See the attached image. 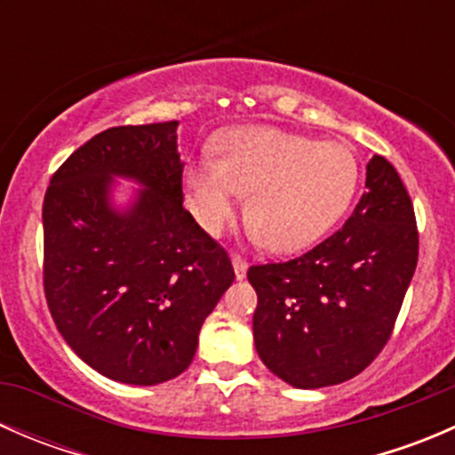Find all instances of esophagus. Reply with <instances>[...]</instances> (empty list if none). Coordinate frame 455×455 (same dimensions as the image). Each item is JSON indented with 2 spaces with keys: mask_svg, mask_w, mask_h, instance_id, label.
<instances>
[{
  "mask_svg": "<svg viewBox=\"0 0 455 455\" xmlns=\"http://www.w3.org/2000/svg\"><path fill=\"white\" fill-rule=\"evenodd\" d=\"M231 261H233V268H235V275H237V279H242L246 275V259L242 255H237V253H233L231 255Z\"/></svg>",
  "mask_w": 455,
  "mask_h": 455,
  "instance_id": "34e87169",
  "label": "esophagus"
}]
</instances>
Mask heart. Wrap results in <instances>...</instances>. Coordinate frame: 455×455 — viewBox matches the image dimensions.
<instances>
[{
    "instance_id": "1",
    "label": "heart",
    "mask_w": 455,
    "mask_h": 455,
    "mask_svg": "<svg viewBox=\"0 0 455 455\" xmlns=\"http://www.w3.org/2000/svg\"><path fill=\"white\" fill-rule=\"evenodd\" d=\"M359 173L343 142L246 125L222 136L220 160L202 156L187 172V202L204 231L220 233L249 194L246 218L259 242L286 253L313 244L346 213Z\"/></svg>"
}]
</instances>
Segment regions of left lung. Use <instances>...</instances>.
I'll use <instances>...</instances> for the list:
<instances>
[{
	"mask_svg": "<svg viewBox=\"0 0 455 455\" xmlns=\"http://www.w3.org/2000/svg\"><path fill=\"white\" fill-rule=\"evenodd\" d=\"M419 261L414 204L371 156L365 194L337 233L286 261L253 264V337L273 374L301 389L361 374L392 337Z\"/></svg>",
	"mask_w": 455,
	"mask_h": 455,
	"instance_id": "left-lung-1",
	"label": "left lung"
}]
</instances>
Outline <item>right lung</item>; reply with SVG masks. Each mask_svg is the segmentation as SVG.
Wrapping results in <instances>:
<instances>
[{
  "label": "right lung",
  "instance_id": "1",
  "mask_svg": "<svg viewBox=\"0 0 455 455\" xmlns=\"http://www.w3.org/2000/svg\"><path fill=\"white\" fill-rule=\"evenodd\" d=\"M178 121L123 125L81 145L44 198V292L68 346L130 385L176 379L235 279L228 253L182 206ZM112 175L146 189L118 214Z\"/></svg>",
  "mask_w": 455,
  "mask_h": 455
}]
</instances>
